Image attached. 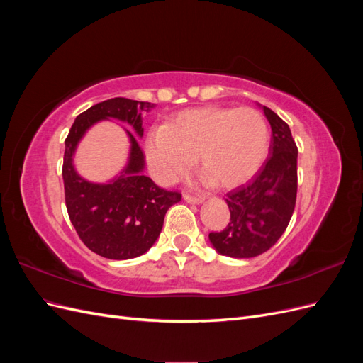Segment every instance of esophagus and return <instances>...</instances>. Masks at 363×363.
Returning <instances> with one entry per match:
<instances>
[{
	"label": "esophagus",
	"instance_id": "1",
	"mask_svg": "<svg viewBox=\"0 0 363 363\" xmlns=\"http://www.w3.org/2000/svg\"><path fill=\"white\" fill-rule=\"evenodd\" d=\"M183 200L189 204H201L204 201L201 196H194L191 194H183Z\"/></svg>",
	"mask_w": 363,
	"mask_h": 363
}]
</instances>
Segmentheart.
Returning <instances> with one entry per match:
<instances>
[{
  "instance_id": "obj_1",
  "label": "heart",
  "mask_w": 363,
  "mask_h": 363,
  "mask_svg": "<svg viewBox=\"0 0 363 363\" xmlns=\"http://www.w3.org/2000/svg\"><path fill=\"white\" fill-rule=\"evenodd\" d=\"M268 151V124L251 107L184 108L163 127L151 128L145 139L151 174L162 184L188 174L199 155L207 182L235 188L255 177Z\"/></svg>"
}]
</instances>
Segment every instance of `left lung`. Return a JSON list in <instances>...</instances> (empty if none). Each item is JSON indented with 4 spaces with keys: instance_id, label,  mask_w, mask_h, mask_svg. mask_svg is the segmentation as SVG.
Masks as SVG:
<instances>
[{
    "instance_id": "obj_1",
    "label": "left lung",
    "mask_w": 363,
    "mask_h": 363,
    "mask_svg": "<svg viewBox=\"0 0 363 363\" xmlns=\"http://www.w3.org/2000/svg\"><path fill=\"white\" fill-rule=\"evenodd\" d=\"M272 130L269 157L247 184L227 194L230 223L208 240L223 256L256 257L286 230L296 200V150L291 128L267 106H260Z\"/></svg>"
}]
</instances>
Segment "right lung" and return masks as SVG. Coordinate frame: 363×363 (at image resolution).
<instances>
[{
    "mask_svg": "<svg viewBox=\"0 0 363 363\" xmlns=\"http://www.w3.org/2000/svg\"><path fill=\"white\" fill-rule=\"evenodd\" d=\"M152 107L121 96L106 100L77 116L65 139L62 175L69 219L83 244L106 259L125 260L147 252L162 232L168 208L182 200V194L164 191L144 175V152L128 130V164L108 184H92L79 176L73 167L74 150L85 131L106 118L123 120L142 138V112Z\"/></svg>",
    "mask_w": 363,
    "mask_h": 363,
    "instance_id": "right-lung-1",
    "label": "right lung"
}]
</instances>
